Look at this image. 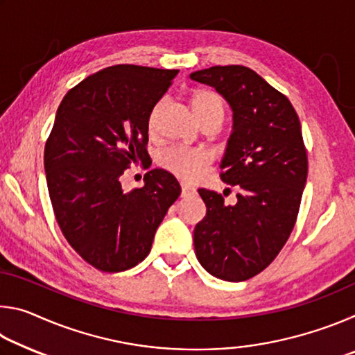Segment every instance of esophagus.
<instances>
[{
    "mask_svg": "<svg viewBox=\"0 0 355 355\" xmlns=\"http://www.w3.org/2000/svg\"><path fill=\"white\" fill-rule=\"evenodd\" d=\"M189 194H194V188H192V186H189V184H186V183H182V196L184 197V196H189Z\"/></svg>",
    "mask_w": 355,
    "mask_h": 355,
    "instance_id": "esophagus-1",
    "label": "esophagus"
}]
</instances>
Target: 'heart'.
Segmentation results:
<instances>
[{
  "mask_svg": "<svg viewBox=\"0 0 355 355\" xmlns=\"http://www.w3.org/2000/svg\"><path fill=\"white\" fill-rule=\"evenodd\" d=\"M189 103L192 107V112L197 117V120L205 119L211 114H224V103L218 94L213 91H196L191 94ZM161 110V105H156L153 107L152 114L148 119V130L153 133L156 128V117H158ZM209 161V156L203 152H194V150H183V148H171L161 155V164L166 167L167 171L175 173L180 178H192L199 172L203 166Z\"/></svg>",
  "mask_w": 355,
  "mask_h": 355,
  "instance_id": "1",
  "label": "heart"
}]
</instances>
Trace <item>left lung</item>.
Wrapping results in <instances>:
<instances>
[{"mask_svg":"<svg viewBox=\"0 0 355 355\" xmlns=\"http://www.w3.org/2000/svg\"><path fill=\"white\" fill-rule=\"evenodd\" d=\"M189 78L214 87L232 107L220 178L238 191L228 205L218 192L199 189L207 214L194 228L196 257L214 277L244 282L272 263L296 222L309 167L300 122L290 100L244 65Z\"/></svg>","mask_w":355,"mask_h":355,"instance_id":"obj_1","label":"left lung"}]
</instances>
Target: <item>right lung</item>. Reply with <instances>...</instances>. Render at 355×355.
Segmentation results:
<instances>
[{
    "label": "right lung",
    "instance_id": "1",
    "mask_svg": "<svg viewBox=\"0 0 355 355\" xmlns=\"http://www.w3.org/2000/svg\"><path fill=\"white\" fill-rule=\"evenodd\" d=\"M178 70L120 64L70 89L58 107L44 166L65 239L94 268L120 272L148 255L156 228L182 188L152 169L125 192L120 177L147 159L148 119Z\"/></svg>",
    "mask_w": 355,
    "mask_h": 355
}]
</instances>
